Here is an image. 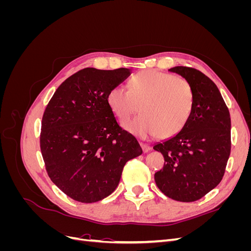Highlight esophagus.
<instances>
[{"instance_id": "esophagus-1", "label": "esophagus", "mask_w": 251, "mask_h": 251, "mask_svg": "<svg viewBox=\"0 0 251 251\" xmlns=\"http://www.w3.org/2000/svg\"><path fill=\"white\" fill-rule=\"evenodd\" d=\"M140 147H141V149H142V151H144V153H148L149 151H151V147L149 146V144H147V143L140 142Z\"/></svg>"}]
</instances>
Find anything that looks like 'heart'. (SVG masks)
I'll list each match as a JSON object with an SVG mask.
<instances>
[{
    "label": "heart",
    "mask_w": 251,
    "mask_h": 251,
    "mask_svg": "<svg viewBox=\"0 0 251 251\" xmlns=\"http://www.w3.org/2000/svg\"><path fill=\"white\" fill-rule=\"evenodd\" d=\"M107 103L120 121L141 114L124 124L125 130L139 138L157 136L168 139L187 125L194 109L195 96L189 82L157 70H143L133 75L128 90L121 85L107 93Z\"/></svg>",
    "instance_id": "heart-1"
}]
</instances>
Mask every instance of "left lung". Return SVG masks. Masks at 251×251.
<instances>
[{
  "mask_svg": "<svg viewBox=\"0 0 251 251\" xmlns=\"http://www.w3.org/2000/svg\"><path fill=\"white\" fill-rule=\"evenodd\" d=\"M169 71L189 82L195 103L183 130L154 146L164 157L155 182L169 198L194 202L214 189L224 176L231 148L230 115L216 83L206 75L183 66Z\"/></svg>",
  "mask_w": 251,
  "mask_h": 251,
  "instance_id": "8db88e82",
  "label": "left lung"
}]
</instances>
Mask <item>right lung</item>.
Returning a JSON list of instances; mask_svg holds the SVG:
<instances>
[{
	"label": "right lung",
	"mask_w": 251,
	"mask_h": 251,
	"mask_svg": "<svg viewBox=\"0 0 251 251\" xmlns=\"http://www.w3.org/2000/svg\"><path fill=\"white\" fill-rule=\"evenodd\" d=\"M130 74L126 68H85L57 88L44 112L40 144L46 171L75 201L93 203L111 195L126 161L142 154L107 103L108 91Z\"/></svg>",
	"instance_id": "1"
}]
</instances>
